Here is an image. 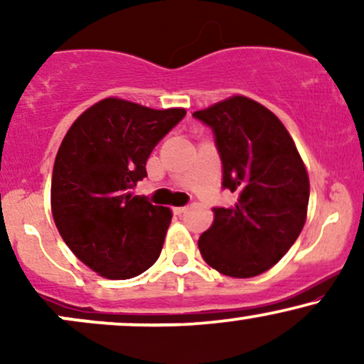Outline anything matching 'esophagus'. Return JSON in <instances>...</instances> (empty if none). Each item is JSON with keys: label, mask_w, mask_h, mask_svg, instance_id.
Instances as JSON below:
<instances>
[{"label": "esophagus", "mask_w": 364, "mask_h": 364, "mask_svg": "<svg viewBox=\"0 0 364 364\" xmlns=\"http://www.w3.org/2000/svg\"><path fill=\"white\" fill-rule=\"evenodd\" d=\"M186 208H188V207H174L173 212H174V214H176V215H181V214H185Z\"/></svg>", "instance_id": "1"}]
</instances>
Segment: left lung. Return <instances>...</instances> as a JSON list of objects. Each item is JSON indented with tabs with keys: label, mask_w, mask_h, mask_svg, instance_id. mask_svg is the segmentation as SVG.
I'll return each instance as SVG.
<instances>
[{
	"label": "left lung",
	"mask_w": 364,
	"mask_h": 364,
	"mask_svg": "<svg viewBox=\"0 0 364 364\" xmlns=\"http://www.w3.org/2000/svg\"><path fill=\"white\" fill-rule=\"evenodd\" d=\"M193 116L214 132L223 186L236 193L235 205L214 208L200 253L229 277L260 275L289 252L306 223L310 178L303 159L282 121L245 95Z\"/></svg>",
	"instance_id": "left-lung-1"
}]
</instances>
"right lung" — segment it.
<instances>
[{
    "mask_svg": "<svg viewBox=\"0 0 364 364\" xmlns=\"http://www.w3.org/2000/svg\"><path fill=\"white\" fill-rule=\"evenodd\" d=\"M185 114L107 97L66 132L53 168V219L75 257L101 277H136L161 255L173 214L132 190L147 176L159 140Z\"/></svg>",
    "mask_w": 364,
    "mask_h": 364,
    "instance_id": "obj_1",
    "label": "right lung"
}]
</instances>
